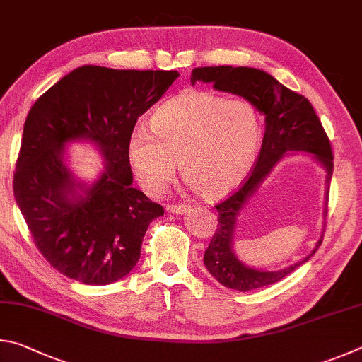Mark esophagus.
Instances as JSON below:
<instances>
[{"mask_svg": "<svg viewBox=\"0 0 362 362\" xmlns=\"http://www.w3.org/2000/svg\"><path fill=\"white\" fill-rule=\"evenodd\" d=\"M191 210V205L189 204H171L167 206V211L175 213V214H181Z\"/></svg>", "mask_w": 362, "mask_h": 362, "instance_id": "1", "label": "esophagus"}]
</instances>
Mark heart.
<instances>
[{
    "label": "heart",
    "instance_id": "1",
    "mask_svg": "<svg viewBox=\"0 0 362 362\" xmlns=\"http://www.w3.org/2000/svg\"><path fill=\"white\" fill-rule=\"evenodd\" d=\"M262 143V116L245 98L191 90L154 112L151 130L135 127L127 138V160L146 194L162 195L180 165L195 194L218 199L243 182Z\"/></svg>",
    "mask_w": 362,
    "mask_h": 362
}]
</instances>
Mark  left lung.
Here are the masks:
<instances>
[{
	"mask_svg": "<svg viewBox=\"0 0 362 362\" xmlns=\"http://www.w3.org/2000/svg\"><path fill=\"white\" fill-rule=\"evenodd\" d=\"M191 82H211L221 92L240 95L255 103L259 112L265 116V133L262 148L255 168L251 170L242 187L229 199L216 205L218 229L205 251L204 262L208 272L224 284L237 291H251L269 286L283 280L291 272L312 257L322 243V235L315 248L299 262L281 270L265 272L248 267L238 261L233 252V230L237 216L248 200L256 194L259 186L267 177L275 165L291 152H308L326 170V213L329 200V186L334 171V156L331 141L316 116L313 106L303 95L296 93L278 82L274 76L262 69L248 66H204L192 69Z\"/></svg>",
	"mask_w": 362,
	"mask_h": 362,
	"instance_id": "8db88e82",
	"label": "left lung"
}]
</instances>
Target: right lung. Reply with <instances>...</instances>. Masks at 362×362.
<instances>
[{
    "label": "right lung",
    "mask_w": 362,
    "mask_h": 362,
    "mask_svg": "<svg viewBox=\"0 0 362 362\" xmlns=\"http://www.w3.org/2000/svg\"><path fill=\"white\" fill-rule=\"evenodd\" d=\"M177 71L86 65L35 101L25 120L14 197L41 255L68 278L110 284L135 267L149 224L163 208L132 186L127 138ZM86 139L105 170L90 187L64 163V144Z\"/></svg>",
    "instance_id": "1"
}]
</instances>
